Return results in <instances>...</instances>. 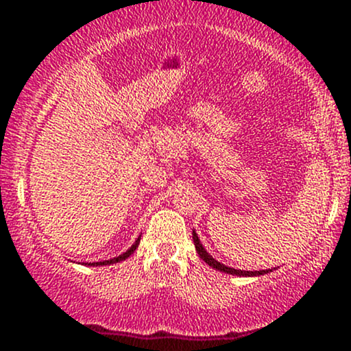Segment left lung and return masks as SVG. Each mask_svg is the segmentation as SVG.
Returning <instances> with one entry per match:
<instances>
[{
  "mask_svg": "<svg viewBox=\"0 0 351 351\" xmlns=\"http://www.w3.org/2000/svg\"><path fill=\"white\" fill-rule=\"evenodd\" d=\"M192 236H193V243H195V250L198 253V256L202 258V260L205 261V263L208 265V267L215 268V270L219 271H224V274H229V275H236V277H260V275H267L270 274L271 270H275V268H268V270H260V271H246V270H236V268L232 267H228V265L221 263V261H217L215 258H212V254L207 253V250H205L204 246H202L200 243V238H198V234L195 231H192Z\"/></svg>",
  "mask_w": 351,
  "mask_h": 351,
  "instance_id": "obj_1",
  "label": "left lung"
}]
</instances>
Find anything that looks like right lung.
Instances as JSON below:
<instances>
[{"label":"right lung","mask_w":351,"mask_h":351,"mask_svg":"<svg viewBox=\"0 0 351 351\" xmlns=\"http://www.w3.org/2000/svg\"><path fill=\"white\" fill-rule=\"evenodd\" d=\"M139 241H141V236H139V238L136 239V243H134L132 246H130L129 250L125 251V253L119 254V256H115V258H110V260H105V261H95V263H86V265H88V267H104V265H113V263H120V261H123V260H125V258H129L130 254H132L134 251L137 250V246H139Z\"/></svg>","instance_id":"right-lung-1"}]
</instances>
